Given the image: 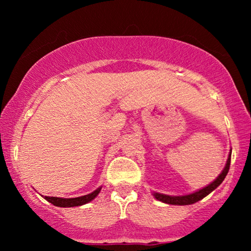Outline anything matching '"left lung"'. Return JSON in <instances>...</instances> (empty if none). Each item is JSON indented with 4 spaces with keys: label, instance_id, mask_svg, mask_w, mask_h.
Instances as JSON below:
<instances>
[{
    "label": "left lung",
    "instance_id": "1",
    "mask_svg": "<svg viewBox=\"0 0 251 251\" xmlns=\"http://www.w3.org/2000/svg\"><path fill=\"white\" fill-rule=\"evenodd\" d=\"M232 153V151H231ZM229 164H231V154L228 155L227 162H226V166L224 168V170L222 171V174L217 177V179L212 181L211 184H209L208 186H205L202 188V190H199L198 192H194V193L188 194V195H183V197H170V195H166V194H160V193H154L153 195L155 197L156 200L162 201L164 203L168 204H176V205H186V204H192L195 203V202L200 201L201 199H203L204 197H207L209 193H211L215 188H217L219 185L223 183L224 178L227 175L228 170H229Z\"/></svg>",
    "mask_w": 251,
    "mask_h": 251
}]
</instances>
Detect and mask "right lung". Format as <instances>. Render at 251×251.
Wrapping results in <instances>:
<instances>
[{
  "instance_id": "add662e5",
  "label": "right lung",
  "mask_w": 251,
  "mask_h": 251,
  "mask_svg": "<svg viewBox=\"0 0 251 251\" xmlns=\"http://www.w3.org/2000/svg\"><path fill=\"white\" fill-rule=\"evenodd\" d=\"M101 187L97 188V190L92 192L90 194L83 195V197L80 198H73V199H61V198H56V197H44L47 201H49L50 203H52L53 205H57V207H77V205H82L88 203L91 200L97 197L99 192H100Z\"/></svg>"
}]
</instances>
